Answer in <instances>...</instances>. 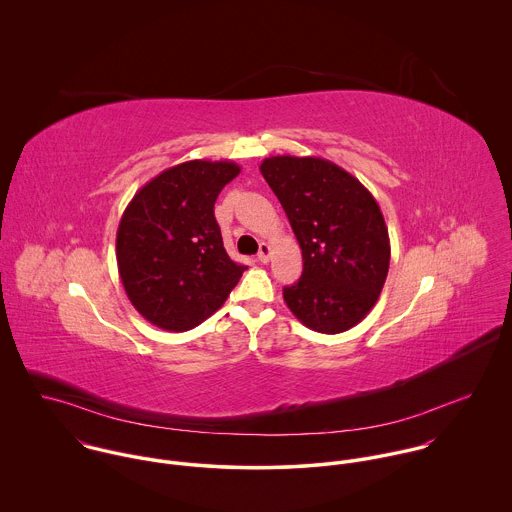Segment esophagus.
<instances>
[{"mask_svg": "<svg viewBox=\"0 0 512 512\" xmlns=\"http://www.w3.org/2000/svg\"><path fill=\"white\" fill-rule=\"evenodd\" d=\"M270 256H272V248H270L266 242H262V244H260V252H258L256 260H258V262H262V264H266V262H270Z\"/></svg>", "mask_w": 512, "mask_h": 512, "instance_id": "34e87169", "label": "esophagus"}]
</instances>
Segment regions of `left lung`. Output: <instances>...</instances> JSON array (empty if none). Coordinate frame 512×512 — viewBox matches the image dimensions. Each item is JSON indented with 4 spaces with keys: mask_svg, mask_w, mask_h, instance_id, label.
Instances as JSON below:
<instances>
[{
    "mask_svg": "<svg viewBox=\"0 0 512 512\" xmlns=\"http://www.w3.org/2000/svg\"><path fill=\"white\" fill-rule=\"evenodd\" d=\"M260 172L302 248V278L284 288L288 308L314 332H347L375 306L387 278L391 248L379 204L326 159L270 157Z\"/></svg>",
    "mask_w": 512,
    "mask_h": 512,
    "instance_id": "left-lung-1",
    "label": "left lung"
}]
</instances>
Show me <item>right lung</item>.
Wrapping results in <instances>:
<instances>
[{
	"mask_svg": "<svg viewBox=\"0 0 512 512\" xmlns=\"http://www.w3.org/2000/svg\"><path fill=\"white\" fill-rule=\"evenodd\" d=\"M232 161H188L149 180L117 230V266L135 310L153 326L186 332L210 318L244 266L224 250L214 202L236 178Z\"/></svg>",
	"mask_w": 512,
	"mask_h": 512,
	"instance_id": "add662e5",
	"label": "right lung"
}]
</instances>
